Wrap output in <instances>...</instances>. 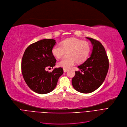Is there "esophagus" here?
<instances>
[{
  "label": "esophagus",
  "instance_id": "esophagus-1",
  "mask_svg": "<svg viewBox=\"0 0 127 127\" xmlns=\"http://www.w3.org/2000/svg\"><path fill=\"white\" fill-rule=\"evenodd\" d=\"M68 71V69H64V72H67Z\"/></svg>",
  "mask_w": 127,
  "mask_h": 127
}]
</instances>
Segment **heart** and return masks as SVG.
<instances>
[{
    "instance_id": "b5f03b06",
    "label": "heart",
    "mask_w": 127,
    "mask_h": 127,
    "mask_svg": "<svg viewBox=\"0 0 127 127\" xmlns=\"http://www.w3.org/2000/svg\"><path fill=\"white\" fill-rule=\"evenodd\" d=\"M91 47L87 41L76 39H68L63 41L61 44L54 45L52 49L53 55L56 58L62 57L65 52H67L68 58L62 59L58 62V67L64 69H69L73 65L75 62L82 63L87 59Z\"/></svg>"
}]
</instances>
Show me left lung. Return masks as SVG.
I'll return each mask as SVG.
<instances>
[{
  "label": "left lung",
  "mask_w": 127,
  "mask_h": 127,
  "mask_svg": "<svg viewBox=\"0 0 127 127\" xmlns=\"http://www.w3.org/2000/svg\"><path fill=\"white\" fill-rule=\"evenodd\" d=\"M89 40L93 45L90 57L78 68L72 78L74 88L82 93H90L98 89L103 83L107 75L109 61L105 50L101 42L91 38ZM81 71H80V70Z\"/></svg>",
  "instance_id": "left-lung-1"
}]
</instances>
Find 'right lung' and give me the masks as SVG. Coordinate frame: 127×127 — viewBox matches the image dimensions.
<instances>
[{"label": "right lung", "instance_id": "obj_1", "mask_svg": "<svg viewBox=\"0 0 127 127\" xmlns=\"http://www.w3.org/2000/svg\"><path fill=\"white\" fill-rule=\"evenodd\" d=\"M55 43L54 39L41 40L30 45L23 54L22 75L28 86L36 93L45 94L51 92L64 73L61 67L55 68L51 72L45 70L55 65L56 59L52 53Z\"/></svg>", "mask_w": 127, "mask_h": 127}]
</instances>
